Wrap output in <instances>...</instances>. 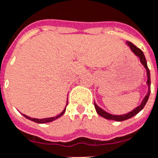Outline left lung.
Here are the masks:
<instances>
[{"label": "left lung", "instance_id": "8db88e82", "mask_svg": "<svg viewBox=\"0 0 158 158\" xmlns=\"http://www.w3.org/2000/svg\"><path fill=\"white\" fill-rule=\"evenodd\" d=\"M127 44L129 45L131 50L134 52V54L138 56V57L140 58V62H142V64L144 66V68H146L147 70V76H148V81H147V84L148 85V94L146 95V96L144 97L143 101L142 102V104L139 106H138L136 109H134V110L129 112V113L126 114H123V115H113V114H110L107 113L103 110H101L100 107L97 106L96 103H95V108H96L97 113L100 114L101 116L104 117V118H107V119H110V120H115V121H123L126 120L128 118H130L132 117H134V115H136L137 114L139 113V111H141L143 107L146 105L147 101L148 100L149 95H150V91H151V79H150V72H149V69L148 68V65H147V62H146V58H145V56H144L143 52L142 51L140 48H139L138 47H136L134 44H132L131 42H129L127 41Z\"/></svg>", "mask_w": 158, "mask_h": 158}]
</instances>
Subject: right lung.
<instances>
[{
	"label": "right lung",
	"instance_id": "add662e5",
	"mask_svg": "<svg viewBox=\"0 0 158 158\" xmlns=\"http://www.w3.org/2000/svg\"><path fill=\"white\" fill-rule=\"evenodd\" d=\"M65 110H66V109H64L62 113L60 114H58V115H57V116H56V117H52V118H42V119H39V118H30V117L25 115V114H23V115H24V117H25V118H28V119H29V120H31V121H34V122H35V123H48V122H51V121H53V120H55V119H57V118H59V117H61V116H62V114H64Z\"/></svg>",
	"mask_w": 158,
	"mask_h": 158
}]
</instances>
